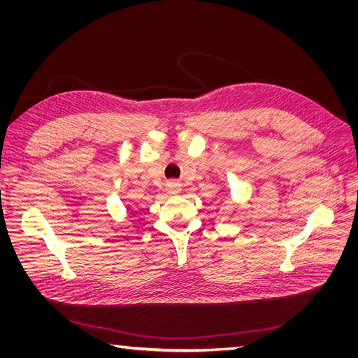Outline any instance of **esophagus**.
Wrapping results in <instances>:
<instances>
[{
  "instance_id": "1",
  "label": "esophagus",
  "mask_w": 358,
  "mask_h": 358,
  "mask_svg": "<svg viewBox=\"0 0 358 358\" xmlns=\"http://www.w3.org/2000/svg\"><path fill=\"white\" fill-rule=\"evenodd\" d=\"M180 183L178 180H170L167 183V192L171 194V196H175V194H179L180 192Z\"/></svg>"
}]
</instances>
